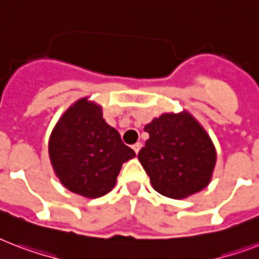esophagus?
Masks as SVG:
<instances>
[{"mask_svg":"<svg viewBox=\"0 0 259 259\" xmlns=\"http://www.w3.org/2000/svg\"><path fill=\"white\" fill-rule=\"evenodd\" d=\"M141 148H142L141 142H137V144H134V145H133V150H134V152H136V154H138V152L141 150Z\"/></svg>","mask_w":259,"mask_h":259,"instance_id":"obj_1","label":"esophagus"}]
</instances>
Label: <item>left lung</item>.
Returning a JSON list of instances; mask_svg holds the SVG:
<instances>
[{"instance_id":"1","label":"left lung","mask_w":259,"mask_h":259,"mask_svg":"<svg viewBox=\"0 0 259 259\" xmlns=\"http://www.w3.org/2000/svg\"><path fill=\"white\" fill-rule=\"evenodd\" d=\"M149 133L138 160L158 193L185 199L209 184L217 150L208 133L187 110L164 113L145 125Z\"/></svg>"}]
</instances>
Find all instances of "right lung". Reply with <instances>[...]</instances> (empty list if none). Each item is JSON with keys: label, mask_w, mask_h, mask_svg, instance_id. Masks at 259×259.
<instances>
[{"label": "right lung", "mask_w": 259, "mask_h": 259, "mask_svg": "<svg viewBox=\"0 0 259 259\" xmlns=\"http://www.w3.org/2000/svg\"><path fill=\"white\" fill-rule=\"evenodd\" d=\"M102 113L101 105L80 98L59 118L48 141L51 165L59 181L87 199L109 193L122 164L136 157Z\"/></svg>", "instance_id": "obj_1"}]
</instances>
